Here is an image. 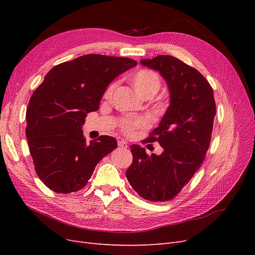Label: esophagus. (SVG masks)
<instances>
[{
    "label": "esophagus",
    "mask_w": 255,
    "mask_h": 255,
    "mask_svg": "<svg viewBox=\"0 0 255 255\" xmlns=\"http://www.w3.org/2000/svg\"><path fill=\"white\" fill-rule=\"evenodd\" d=\"M118 145L122 149H127L128 148V142L126 140H119L118 141Z\"/></svg>",
    "instance_id": "1"
}]
</instances>
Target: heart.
<instances>
[{
	"label": "heart",
	"instance_id": "heart-1",
	"mask_svg": "<svg viewBox=\"0 0 255 255\" xmlns=\"http://www.w3.org/2000/svg\"><path fill=\"white\" fill-rule=\"evenodd\" d=\"M128 82L132 85L136 94L142 99H150L156 94L160 87V80L157 73H155L149 69H139L128 76ZM116 88V84L112 83L106 87L103 98L105 100H110L114 94ZM161 107L163 103H158ZM149 125L148 120L145 118H125L120 122V128L125 134L132 135L135 129L146 128Z\"/></svg>",
	"mask_w": 255,
	"mask_h": 255
}]
</instances>
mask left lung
Returning a JSON list of instances; mask_svg holds the SVG:
<instances>
[{
    "label": "left lung",
    "mask_w": 255,
    "mask_h": 255,
    "mask_svg": "<svg viewBox=\"0 0 255 255\" xmlns=\"http://www.w3.org/2000/svg\"><path fill=\"white\" fill-rule=\"evenodd\" d=\"M166 81L170 105L158 128L146 138L163 146L149 156L132 144L133 163L127 170L130 186L149 201L173 199L201 167L210 148L216 104L213 88L195 68L170 55L140 60Z\"/></svg>",
    "instance_id": "obj_1"
}]
</instances>
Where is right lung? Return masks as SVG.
<instances>
[{
	"instance_id": "obj_1",
	"label": "right lung",
	"mask_w": 255,
	"mask_h": 255,
	"mask_svg": "<svg viewBox=\"0 0 255 255\" xmlns=\"http://www.w3.org/2000/svg\"><path fill=\"white\" fill-rule=\"evenodd\" d=\"M136 65L130 58L87 54L52 68L34 91L25 133L36 173L51 190L82 189L99 161L117 148L111 136L87 143L82 127L111 82Z\"/></svg>"
}]
</instances>
